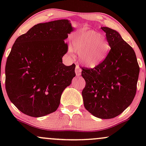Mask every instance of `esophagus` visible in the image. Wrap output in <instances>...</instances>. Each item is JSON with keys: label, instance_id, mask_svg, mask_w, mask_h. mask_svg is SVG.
I'll use <instances>...</instances> for the list:
<instances>
[{"label": "esophagus", "instance_id": "obj_1", "mask_svg": "<svg viewBox=\"0 0 146 146\" xmlns=\"http://www.w3.org/2000/svg\"><path fill=\"white\" fill-rule=\"evenodd\" d=\"M75 74H76L77 76H80L81 75V72H82V69L80 68V66L76 65V67H75Z\"/></svg>", "mask_w": 146, "mask_h": 146}]
</instances>
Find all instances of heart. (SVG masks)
Instances as JSON below:
<instances>
[{
  "mask_svg": "<svg viewBox=\"0 0 146 146\" xmlns=\"http://www.w3.org/2000/svg\"><path fill=\"white\" fill-rule=\"evenodd\" d=\"M73 46L68 48L70 56L78 52L80 63L88 68H94L103 62L108 56L110 44L103 35L94 30L78 31L73 36Z\"/></svg>",
  "mask_w": 146,
  "mask_h": 146,
  "instance_id": "1",
  "label": "heart"
}]
</instances>
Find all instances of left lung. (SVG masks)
Masks as SVG:
<instances>
[{
    "mask_svg": "<svg viewBox=\"0 0 146 146\" xmlns=\"http://www.w3.org/2000/svg\"><path fill=\"white\" fill-rule=\"evenodd\" d=\"M110 44L108 56L93 68H82L86 81L82 95L85 108L93 116L112 119L131 104L137 91L139 66L135 51L115 30L103 27Z\"/></svg>",
    "mask_w": 146,
    "mask_h": 146,
    "instance_id": "1",
    "label": "left lung"
}]
</instances>
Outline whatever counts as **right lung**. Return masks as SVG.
I'll list each match as a JSON object with an SVG mask.
<instances>
[{"label":"right lung","mask_w":146,"mask_h":146,"mask_svg":"<svg viewBox=\"0 0 146 146\" xmlns=\"http://www.w3.org/2000/svg\"><path fill=\"white\" fill-rule=\"evenodd\" d=\"M74 28L62 19L34 25L13 44L5 66V88L22 113L40 117L58 109L64 90L75 76L74 64L65 66L64 42Z\"/></svg>","instance_id":"right-lung-1"}]
</instances>
